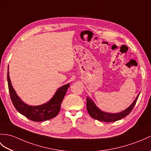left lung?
Masks as SVG:
<instances>
[{
	"mask_svg": "<svg viewBox=\"0 0 151 151\" xmlns=\"http://www.w3.org/2000/svg\"><path fill=\"white\" fill-rule=\"evenodd\" d=\"M139 95V94H138L134 101L130 105V106L127 107L126 109L120 112V113H106V112H104L100 110V109L96 106L93 100L91 99L89 96H87V109L91 116L93 118L95 119V120L105 122H114L121 120V119L125 117L126 116L128 115L131 113V111L133 109V108H134L135 106Z\"/></svg>",
	"mask_w": 151,
	"mask_h": 151,
	"instance_id": "1",
	"label": "left lung"
}]
</instances>
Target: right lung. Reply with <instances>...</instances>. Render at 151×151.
Returning <instances> with one entry per match:
<instances>
[{"instance_id":"1","label":"right lung","mask_w":151,"mask_h":151,"mask_svg":"<svg viewBox=\"0 0 151 151\" xmlns=\"http://www.w3.org/2000/svg\"><path fill=\"white\" fill-rule=\"evenodd\" d=\"M8 83L10 97L14 107L19 113L29 120L34 122H42L50 120L57 116L60 110L62 101L64 99L69 87V83L65 84L57 89L50 100L42 105L31 106L24 103L17 95L13 89L9 75V66L8 68Z\"/></svg>"}]
</instances>
